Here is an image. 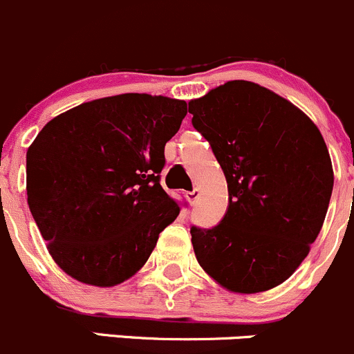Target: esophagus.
Listing matches in <instances>:
<instances>
[{"mask_svg":"<svg viewBox=\"0 0 354 354\" xmlns=\"http://www.w3.org/2000/svg\"><path fill=\"white\" fill-rule=\"evenodd\" d=\"M199 194H201V192H199V189H192V191L185 192V196H187L189 203H191V204H194L196 201H198V199H199Z\"/></svg>","mask_w":354,"mask_h":354,"instance_id":"1","label":"esophagus"}]
</instances>
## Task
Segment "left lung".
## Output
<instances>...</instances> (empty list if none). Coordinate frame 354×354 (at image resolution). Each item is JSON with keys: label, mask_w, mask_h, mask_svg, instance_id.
Returning a JSON list of instances; mask_svg holds the SVG:
<instances>
[{"label": "left lung", "mask_w": 354, "mask_h": 354, "mask_svg": "<svg viewBox=\"0 0 354 354\" xmlns=\"http://www.w3.org/2000/svg\"><path fill=\"white\" fill-rule=\"evenodd\" d=\"M189 112L230 196L220 225L191 228L199 266L232 293L281 285L310 252L333 194V162L319 127L290 100L245 80L194 98Z\"/></svg>", "instance_id": "1"}]
</instances>
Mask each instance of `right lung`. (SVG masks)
I'll return each mask as SVG.
<instances>
[{"mask_svg": "<svg viewBox=\"0 0 354 354\" xmlns=\"http://www.w3.org/2000/svg\"><path fill=\"white\" fill-rule=\"evenodd\" d=\"M185 114L184 100L163 95L97 98L50 119L28 147V207L73 279L121 285L178 216L160 174Z\"/></svg>", "mask_w": 354, "mask_h": 354, "instance_id": "add662e5", "label": "right lung"}]
</instances>
